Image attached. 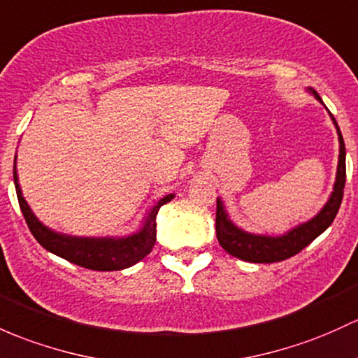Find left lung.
Instances as JSON below:
<instances>
[{"label": "left lung", "mask_w": 358, "mask_h": 358, "mask_svg": "<svg viewBox=\"0 0 358 358\" xmlns=\"http://www.w3.org/2000/svg\"><path fill=\"white\" fill-rule=\"evenodd\" d=\"M310 92L321 102V97L317 95V92L313 90V88H310ZM331 119L334 126H336L338 140H340V159H338L336 182H334L333 193L329 196L324 208L319 211L313 220L295 227L290 232H287L285 236L270 237L255 236V234L244 232L239 227L234 225L230 222V218L227 217L224 203L220 199H217V220H215V225H217V239L230 256L239 257L242 261H249V263H276V261L288 259V257L299 255L303 248H307L310 242L316 239L317 236H321L333 224L334 217H336L338 210H340L341 199H343L347 167H345L343 136H341V131L338 128L336 121H334L333 114Z\"/></svg>", "instance_id": "8db88e82"}]
</instances>
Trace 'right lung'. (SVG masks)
Here are the masks:
<instances>
[{
  "label": "right lung",
  "mask_w": 358,
  "mask_h": 358,
  "mask_svg": "<svg viewBox=\"0 0 358 358\" xmlns=\"http://www.w3.org/2000/svg\"><path fill=\"white\" fill-rule=\"evenodd\" d=\"M15 162H17V155H15ZM13 179L18 205H20L27 225H29L36 241L52 255L63 257V259L70 261L73 264H78V266L95 271L124 270V268L133 266L138 261L150 255L157 241V213H159L160 206L174 198V194L164 196L150 210L143 229L140 232L133 234V236L121 237V239H114V237H102V239H97V237H73L66 236V234H57L55 230L48 229L44 224H41L36 215L32 213L30 206L27 205L24 196H22V189L18 186L17 169L15 167Z\"/></svg>",
  "instance_id": "right-lung-1"
}]
</instances>
